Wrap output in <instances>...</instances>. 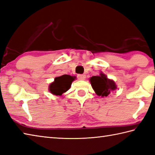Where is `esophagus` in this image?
<instances>
[{
  "mask_svg": "<svg viewBox=\"0 0 155 155\" xmlns=\"http://www.w3.org/2000/svg\"><path fill=\"white\" fill-rule=\"evenodd\" d=\"M77 77L78 80H84L86 78V76L84 74H78Z\"/></svg>",
  "mask_w": 155,
  "mask_h": 155,
  "instance_id": "obj_1",
  "label": "esophagus"
}]
</instances>
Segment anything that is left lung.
Listing matches in <instances>:
<instances>
[{
	"mask_svg": "<svg viewBox=\"0 0 155 155\" xmlns=\"http://www.w3.org/2000/svg\"><path fill=\"white\" fill-rule=\"evenodd\" d=\"M90 82L96 94L101 97H107L117 89V86L113 80L109 79L106 75L101 72L99 76L91 77Z\"/></svg>",
	"mask_w": 155,
	"mask_h": 155,
	"instance_id": "obj_1",
	"label": "left lung"
}]
</instances>
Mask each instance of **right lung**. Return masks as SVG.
<instances>
[{
	"instance_id": "add662e5",
	"label": "right lung",
	"mask_w": 155,
	"mask_h": 155,
	"mask_svg": "<svg viewBox=\"0 0 155 155\" xmlns=\"http://www.w3.org/2000/svg\"><path fill=\"white\" fill-rule=\"evenodd\" d=\"M75 77L71 75L64 74L58 77H56L54 81L49 86V91L51 93L55 95H62L71 88L72 81Z\"/></svg>"
}]
</instances>
